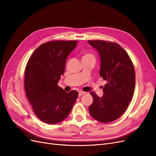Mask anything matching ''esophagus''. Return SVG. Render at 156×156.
I'll use <instances>...</instances> for the list:
<instances>
[{
  "label": "esophagus",
  "instance_id": "34e87169",
  "mask_svg": "<svg viewBox=\"0 0 156 156\" xmlns=\"http://www.w3.org/2000/svg\"><path fill=\"white\" fill-rule=\"evenodd\" d=\"M85 94V92H83V91H80L79 92V96H81L82 95H83V94Z\"/></svg>",
  "mask_w": 156,
  "mask_h": 156
}]
</instances>
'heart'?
<instances>
[{"label":"heart","instance_id":"1","mask_svg":"<svg viewBox=\"0 0 156 156\" xmlns=\"http://www.w3.org/2000/svg\"><path fill=\"white\" fill-rule=\"evenodd\" d=\"M89 56H92V57H94V55L90 54V53H87L86 55H84V56H83V57H89Z\"/></svg>","mask_w":156,"mask_h":156}]
</instances>
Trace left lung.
I'll list each match as a JSON object with an SVG mask.
<instances>
[{"instance_id":"8db88e82","label":"left lung","mask_w":156,"mask_h":156,"mask_svg":"<svg viewBox=\"0 0 156 156\" xmlns=\"http://www.w3.org/2000/svg\"><path fill=\"white\" fill-rule=\"evenodd\" d=\"M88 44L100 55V75L107 81L101 98L91 92L93 103L89 112L94 119L108 123L125 112L133 96L135 73L126 51L118 44L103 40H89Z\"/></svg>"}]
</instances>
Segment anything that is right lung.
Listing matches in <instances>:
<instances>
[{
  "instance_id": "obj_1",
  "label": "right lung",
  "mask_w": 156,
  "mask_h": 156,
  "mask_svg": "<svg viewBox=\"0 0 156 156\" xmlns=\"http://www.w3.org/2000/svg\"><path fill=\"white\" fill-rule=\"evenodd\" d=\"M77 41H52L41 44L32 54L25 73V90L33 111L42 122L56 124L66 119L78 92H66L58 86L68 55Z\"/></svg>"
}]
</instances>
